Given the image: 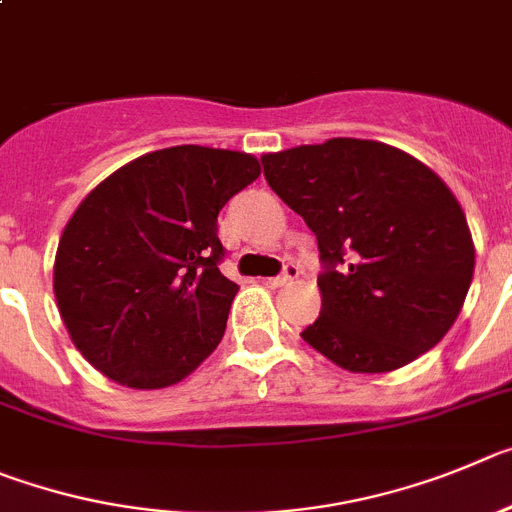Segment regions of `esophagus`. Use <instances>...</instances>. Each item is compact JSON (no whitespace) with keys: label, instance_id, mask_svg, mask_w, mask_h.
<instances>
[{"label":"esophagus","instance_id":"1","mask_svg":"<svg viewBox=\"0 0 512 512\" xmlns=\"http://www.w3.org/2000/svg\"><path fill=\"white\" fill-rule=\"evenodd\" d=\"M298 275H301V267H298L296 262H285V265H283V273L275 275V278H270V280H267V283L275 285V288H278V285L293 283V280H296Z\"/></svg>","mask_w":512,"mask_h":512}]
</instances>
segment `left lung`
<instances>
[{
    "instance_id": "1",
    "label": "left lung",
    "mask_w": 512,
    "mask_h": 512,
    "mask_svg": "<svg viewBox=\"0 0 512 512\" xmlns=\"http://www.w3.org/2000/svg\"><path fill=\"white\" fill-rule=\"evenodd\" d=\"M260 160L319 242L321 313L303 339L349 372L398 370L436 347L467 298L474 245L434 170L352 137Z\"/></svg>"
}]
</instances>
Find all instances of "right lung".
I'll list each match as a JSON object with an SVG mask.
<instances>
[{
    "mask_svg": "<svg viewBox=\"0 0 512 512\" xmlns=\"http://www.w3.org/2000/svg\"><path fill=\"white\" fill-rule=\"evenodd\" d=\"M260 176L247 153L178 145L101 181L66 224L53 290L78 352L127 388L176 385L219 347L239 285L216 216Z\"/></svg>",
    "mask_w": 512,
    "mask_h": 512,
    "instance_id": "obj_1",
    "label": "right lung"
}]
</instances>
